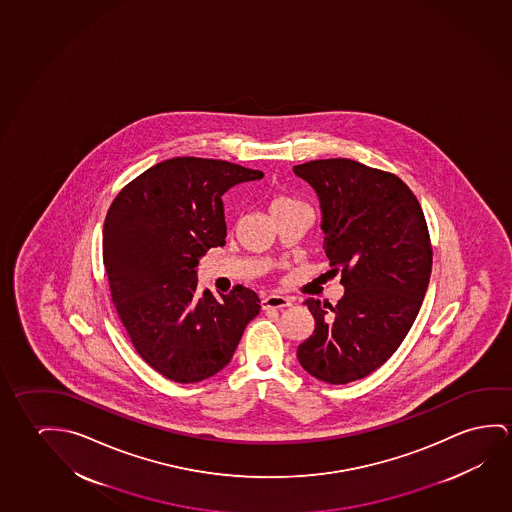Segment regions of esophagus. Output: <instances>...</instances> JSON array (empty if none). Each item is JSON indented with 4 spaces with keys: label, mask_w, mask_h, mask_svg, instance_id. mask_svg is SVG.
<instances>
[{
    "label": "esophagus",
    "mask_w": 512,
    "mask_h": 512,
    "mask_svg": "<svg viewBox=\"0 0 512 512\" xmlns=\"http://www.w3.org/2000/svg\"><path fill=\"white\" fill-rule=\"evenodd\" d=\"M260 305L264 310H268V308H287L291 307L292 301L289 298H285V296H278V294H271V296H266V298H262L260 301Z\"/></svg>",
    "instance_id": "esophagus-1"
}]
</instances>
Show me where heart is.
Instances as JSON below:
<instances>
[{
	"mask_svg": "<svg viewBox=\"0 0 512 512\" xmlns=\"http://www.w3.org/2000/svg\"><path fill=\"white\" fill-rule=\"evenodd\" d=\"M285 202H292V200H289V198H278L273 205L285 204Z\"/></svg>",
	"mask_w": 512,
	"mask_h": 512,
	"instance_id": "obj_1",
	"label": "heart"
}]
</instances>
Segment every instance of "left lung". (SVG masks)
I'll return each instance as SVG.
<instances>
[{"mask_svg": "<svg viewBox=\"0 0 512 512\" xmlns=\"http://www.w3.org/2000/svg\"><path fill=\"white\" fill-rule=\"evenodd\" d=\"M294 173L317 195L323 250L344 285L335 307L305 299L315 328L298 360L310 376L346 385L381 367L415 323L433 264L429 232L392 173L351 159H317Z\"/></svg>", "mask_w": 512, "mask_h": 512, "instance_id": "obj_1", "label": "left lung"}]
</instances>
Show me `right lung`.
I'll use <instances>...</instances> for the list:
<instances>
[{
  "mask_svg": "<svg viewBox=\"0 0 512 512\" xmlns=\"http://www.w3.org/2000/svg\"><path fill=\"white\" fill-rule=\"evenodd\" d=\"M264 173L218 159L173 158L118 193L103 230L111 298L133 346L175 383H198L227 367L257 294L236 285L218 298L198 291V260L225 244L221 197Z\"/></svg>",
  "mask_w": 512,
  "mask_h": 512,
  "instance_id": "obj_1",
  "label": "right lung"
}]
</instances>
